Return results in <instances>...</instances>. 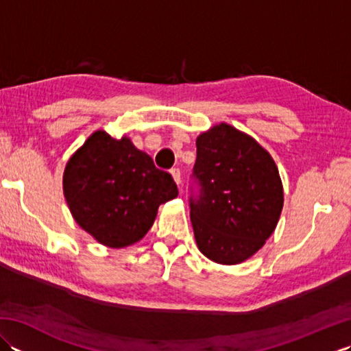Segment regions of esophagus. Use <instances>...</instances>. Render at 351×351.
Wrapping results in <instances>:
<instances>
[{"mask_svg": "<svg viewBox=\"0 0 351 351\" xmlns=\"http://www.w3.org/2000/svg\"><path fill=\"white\" fill-rule=\"evenodd\" d=\"M170 173H171V176H173L175 182H176L178 185H180V184H181V170H180V169H171Z\"/></svg>", "mask_w": 351, "mask_h": 351, "instance_id": "esophagus-1", "label": "esophagus"}]
</instances>
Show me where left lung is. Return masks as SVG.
<instances>
[{"label":"left lung","instance_id":"8db88e82","mask_svg":"<svg viewBox=\"0 0 351 351\" xmlns=\"http://www.w3.org/2000/svg\"><path fill=\"white\" fill-rule=\"evenodd\" d=\"M193 175L200 185L190 197L199 250L213 263L241 264L274 232L283 187L271 155L258 141L221 122L199 134Z\"/></svg>","mask_w":351,"mask_h":351}]
</instances>
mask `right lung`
<instances>
[{
  "mask_svg": "<svg viewBox=\"0 0 351 351\" xmlns=\"http://www.w3.org/2000/svg\"><path fill=\"white\" fill-rule=\"evenodd\" d=\"M63 195L80 228L99 244L123 249L147 234L178 187L130 137L98 130L66 162Z\"/></svg>",
  "mask_w": 351,
  "mask_h": 351,
  "instance_id": "add662e5",
  "label": "right lung"
}]
</instances>
